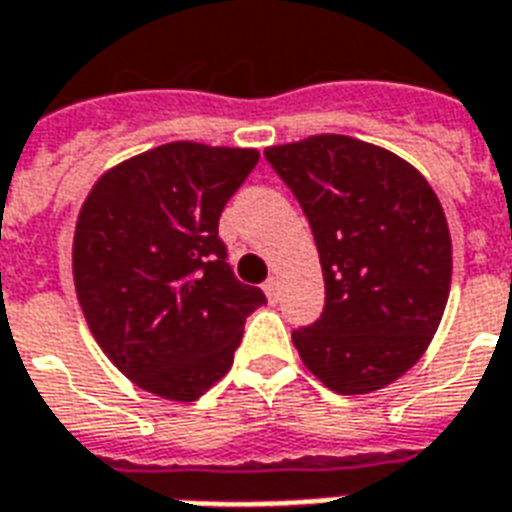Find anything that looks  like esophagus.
Returning a JSON list of instances; mask_svg holds the SVG:
<instances>
[{
  "label": "esophagus",
  "mask_w": 512,
  "mask_h": 512,
  "mask_svg": "<svg viewBox=\"0 0 512 512\" xmlns=\"http://www.w3.org/2000/svg\"><path fill=\"white\" fill-rule=\"evenodd\" d=\"M263 289H265V295H268V300H271V303H276L281 295V281L276 279V276H271V279L263 284Z\"/></svg>",
  "instance_id": "esophagus-1"
}]
</instances>
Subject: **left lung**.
<instances>
[{"mask_svg": "<svg viewBox=\"0 0 512 512\" xmlns=\"http://www.w3.org/2000/svg\"><path fill=\"white\" fill-rule=\"evenodd\" d=\"M311 223L324 311L292 342L342 396L372 393L409 372L436 335L452 284V236L428 180L401 156L348 138L265 148Z\"/></svg>", "mask_w": 512, "mask_h": 512, "instance_id": "1", "label": "left lung"}]
</instances>
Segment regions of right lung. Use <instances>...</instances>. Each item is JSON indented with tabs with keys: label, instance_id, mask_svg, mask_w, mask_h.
<instances>
[{
	"label": "right lung",
	"instance_id": "add662e5",
	"mask_svg": "<svg viewBox=\"0 0 512 512\" xmlns=\"http://www.w3.org/2000/svg\"><path fill=\"white\" fill-rule=\"evenodd\" d=\"M257 159L255 148L177 140L111 167L84 199L76 297L103 353L154 396H204L265 303L233 276L217 236L220 212Z\"/></svg>",
	"mask_w": 512,
	"mask_h": 512
}]
</instances>
